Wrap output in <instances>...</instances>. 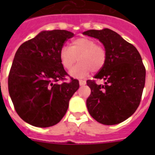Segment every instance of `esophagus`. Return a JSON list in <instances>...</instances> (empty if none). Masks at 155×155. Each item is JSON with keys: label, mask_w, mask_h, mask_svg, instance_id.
Wrapping results in <instances>:
<instances>
[{"label": "esophagus", "mask_w": 155, "mask_h": 155, "mask_svg": "<svg viewBox=\"0 0 155 155\" xmlns=\"http://www.w3.org/2000/svg\"><path fill=\"white\" fill-rule=\"evenodd\" d=\"M79 84H80L81 86L84 85V84H86V81H84V80H79Z\"/></svg>", "instance_id": "esophagus-1"}]
</instances>
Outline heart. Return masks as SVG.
<instances>
[{"mask_svg": "<svg viewBox=\"0 0 155 155\" xmlns=\"http://www.w3.org/2000/svg\"><path fill=\"white\" fill-rule=\"evenodd\" d=\"M60 60L64 69L70 71L77 59L78 64L71 71V76L84 78L101 71L107 60V51L104 46L97 44V42L88 37H81L74 39L71 46H64L60 50Z\"/></svg>", "mask_w": 155, "mask_h": 155, "instance_id": "1", "label": "heart"}]
</instances>
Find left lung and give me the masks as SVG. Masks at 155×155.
Returning a JSON list of instances; mask_svg holds the SVG:
<instances>
[{"mask_svg": "<svg viewBox=\"0 0 155 155\" xmlns=\"http://www.w3.org/2000/svg\"><path fill=\"white\" fill-rule=\"evenodd\" d=\"M84 35L98 39L107 51V60L94 78L87 81L91 94L86 101L88 113L104 125H115L132 116L139 106L145 84L146 70L136 47L109 28L87 30Z\"/></svg>", "mask_w": 155, "mask_h": 155, "instance_id": "8db88e82", "label": "left lung"}]
</instances>
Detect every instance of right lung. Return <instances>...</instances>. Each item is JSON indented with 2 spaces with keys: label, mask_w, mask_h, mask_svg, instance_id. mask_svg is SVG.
<instances>
[{
  "label": "right lung",
  "mask_w": 155,
  "mask_h": 155,
  "mask_svg": "<svg viewBox=\"0 0 155 155\" xmlns=\"http://www.w3.org/2000/svg\"><path fill=\"white\" fill-rule=\"evenodd\" d=\"M74 36L66 30L42 31L16 52L9 75L8 91L16 113L37 127L56 125L67 113L69 101L79 88L60 60L64 42ZM63 81L61 83L58 81Z\"/></svg>",
  "instance_id": "add662e5"
}]
</instances>
